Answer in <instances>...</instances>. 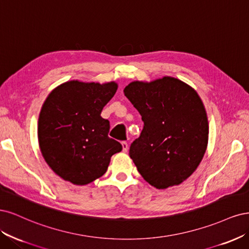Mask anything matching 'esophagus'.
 Returning <instances> with one entry per match:
<instances>
[{
  "instance_id": "esophagus-1",
  "label": "esophagus",
  "mask_w": 249,
  "mask_h": 249,
  "mask_svg": "<svg viewBox=\"0 0 249 249\" xmlns=\"http://www.w3.org/2000/svg\"><path fill=\"white\" fill-rule=\"evenodd\" d=\"M121 143H122L123 151H124V152H127V151H128V143H127V142H122Z\"/></svg>"
}]
</instances>
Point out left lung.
Wrapping results in <instances>:
<instances>
[{
  "mask_svg": "<svg viewBox=\"0 0 249 249\" xmlns=\"http://www.w3.org/2000/svg\"><path fill=\"white\" fill-rule=\"evenodd\" d=\"M124 94L143 122L129 150L138 171L158 189L179 185L196 170L207 149L209 125L199 96L170 76L132 82Z\"/></svg>",
  "mask_w": 249,
  "mask_h": 249,
  "instance_id": "8db88e82",
  "label": "left lung"
}]
</instances>
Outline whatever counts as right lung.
I'll use <instances>...</instances> for the list:
<instances>
[{
    "mask_svg": "<svg viewBox=\"0 0 249 249\" xmlns=\"http://www.w3.org/2000/svg\"><path fill=\"white\" fill-rule=\"evenodd\" d=\"M117 84L67 82L44 101L38 121V141L52 170L75 185L106 174L110 157L122 145L110 139L109 121L100 114L114 97Z\"/></svg>",
    "mask_w": 249,
    "mask_h": 249,
    "instance_id": "add662e5",
    "label": "right lung"
}]
</instances>
